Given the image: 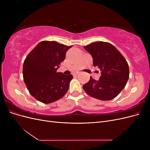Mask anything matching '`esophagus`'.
Masks as SVG:
<instances>
[{
	"label": "esophagus",
	"mask_w": 150,
	"mask_h": 150,
	"mask_svg": "<svg viewBox=\"0 0 150 150\" xmlns=\"http://www.w3.org/2000/svg\"><path fill=\"white\" fill-rule=\"evenodd\" d=\"M78 74V73H74V74H73V76H76Z\"/></svg>",
	"instance_id": "1"
}]
</instances>
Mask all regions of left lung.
Returning a JSON list of instances; mask_svg holds the SVG:
<instances>
[{
	"label": "left lung",
	"mask_w": 150,
	"mask_h": 150,
	"mask_svg": "<svg viewBox=\"0 0 150 150\" xmlns=\"http://www.w3.org/2000/svg\"><path fill=\"white\" fill-rule=\"evenodd\" d=\"M91 55L93 65L101 76L98 81L90 77L83 89L89 96L102 101L116 98L129 79V66L125 57L113 45L106 42H93L84 47Z\"/></svg>",
	"instance_id": "8db88e82"
}]
</instances>
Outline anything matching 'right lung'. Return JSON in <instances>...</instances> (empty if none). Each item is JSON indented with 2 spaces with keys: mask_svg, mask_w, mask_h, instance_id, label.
Here are the masks:
<instances>
[{
  "mask_svg": "<svg viewBox=\"0 0 150 150\" xmlns=\"http://www.w3.org/2000/svg\"><path fill=\"white\" fill-rule=\"evenodd\" d=\"M71 47L44 40L26 57L22 71L24 81L30 94L38 101L53 103L64 96L69 89L73 76L57 70Z\"/></svg>",
  "mask_w": 150,
  "mask_h": 150,
  "instance_id": "right-lung-1",
  "label": "right lung"
}]
</instances>
